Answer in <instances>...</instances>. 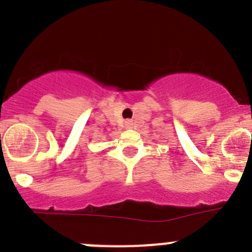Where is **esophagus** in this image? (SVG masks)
<instances>
[{"instance_id":"1","label":"esophagus","mask_w":252,"mask_h":252,"mask_svg":"<svg viewBox=\"0 0 252 252\" xmlns=\"http://www.w3.org/2000/svg\"><path fill=\"white\" fill-rule=\"evenodd\" d=\"M133 126H134V124H133V122H131V121H126V128L130 129V128H133Z\"/></svg>"}]
</instances>
